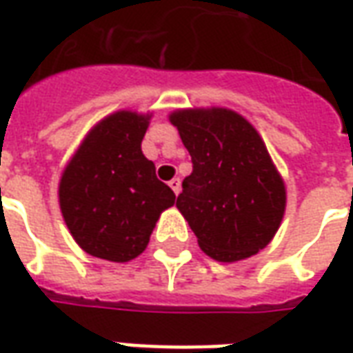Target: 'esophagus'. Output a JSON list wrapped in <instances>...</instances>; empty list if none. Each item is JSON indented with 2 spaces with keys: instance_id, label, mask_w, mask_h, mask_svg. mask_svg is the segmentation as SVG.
I'll return each mask as SVG.
<instances>
[{
  "instance_id": "1",
  "label": "esophagus",
  "mask_w": 353,
  "mask_h": 353,
  "mask_svg": "<svg viewBox=\"0 0 353 353\" xmlns=\"http://www.w3.org/2000/svg\"><path fill=\"white\" fill-rule=\"evenodd\" d=\"M168 185L172 187V191L176 192V194H179V191H181V181H179V177H174Z\"/></svg>"
}]
</instances>
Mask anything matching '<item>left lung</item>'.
Segmentation results:
<instances>
[{"instance_id": "obj_1", "label": "left lung", "mask_w": 353, "mask_h": 353, "mask_svg": "<svg viewBox=\"0 0 353 353\" xmlns=\"http://www.w3.org/2000/svg\"><path fill=\"white\" fill-rule=\"evenodd\" d=\"M191 154L176 206L202 252L221 263L268 245L285 212V185L257 130L225 108L177 109L170 115Z\"/></svg>"}]
</instances>
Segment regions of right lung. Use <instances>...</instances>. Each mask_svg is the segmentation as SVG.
Listing matches in <instances>:
<instances>
[{
	"label": "right lung",
	"mask_w": 353,
	"mask_h": 353,
	"mask_svg": "<svg viewBox=\"0 0 353 353\" xmlns=\"http://www.w3.org/2000/svg\"><path fill=\"white\" fill-rule=\"evenodd\" d=\"M151 115L117 111L88 132L68 162L58 199L73 240L113 263L138 257L176 194L141 153Z\"/></svg>",
	"instance_id": "right-lung-1"
}]
</instances>
